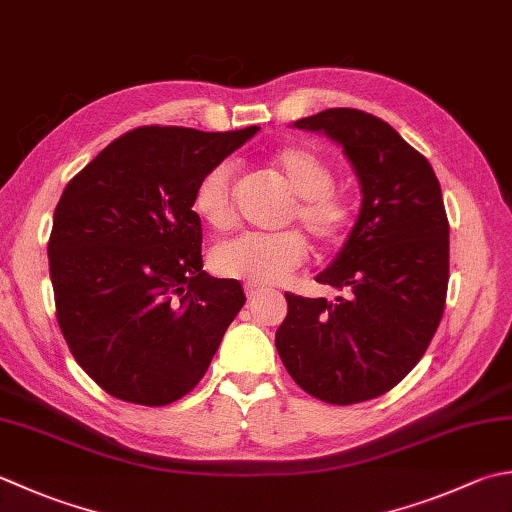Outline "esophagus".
Segmentation results:
<instances>
[{
    "mask_svg": "<svg viewBox=\"0 0 512 512\" xmlns=\"http://www.w3.org/2000/svg\"><path fill=\"white\" fill-rule=\"evenodd\" d=\"M266 290L264 288H259V286H253V284H246V295H248V299H255V297H259V295H264Z\"/></svg>",
    "mask_w": 512,
    "mask_h": 512,
    "instance_id": "obj_1",
    "label": "esophagus"
}]
</instances>
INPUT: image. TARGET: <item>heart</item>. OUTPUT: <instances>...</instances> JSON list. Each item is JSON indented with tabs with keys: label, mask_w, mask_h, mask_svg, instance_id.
<instances>
[{
	"label": "heart",
	"mask_w": 512,
	"mask_h": 512,
	"mask_svg": "<svg viewBox=\"0 0 512 512\" xmlns=\"http://www.w3.org/2000/svg\"><path fill=\"white\" fill-rule=\"evenodd\" d=\"M275 170L295 195L286 222H299L319 244L330 246L342 239L350 219L348 199L333 186V166L306 146H282L270 157ZM193 210L206 226L226 230L235 222V166L219 162L197 182ZM308 246L297 230L275 235L248 233L219 244L210 264L219 275L253 286L284 282L306 262Z\"/></svg>",
	"instance_id": "b5f03b06"
}]
</instances>
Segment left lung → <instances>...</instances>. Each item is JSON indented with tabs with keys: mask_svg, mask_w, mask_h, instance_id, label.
<instances>
[{
	"mask_svg": "<svg viewBox=\"0 0 512 512\" xmlns=\"http://www.w3.org/2000/svg\"><path fill=\"white\" fill-rule=\"evenodd\" d=\"M295 128L344 148L362 184V208L319 284L335 302L286 293L275 346L290 377L326 404L388 393L417 366L444 315L448 217L433 166L384 119L328 108Z\"/></svg>",
	"mask_w": 512,
	"mask_h": 512,
	"instance_id": "8db88e82",
	"label": "left lung"
}]
</instances>
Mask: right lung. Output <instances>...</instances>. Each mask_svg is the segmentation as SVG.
<instances>
[{
  "label": "right lung",
  "mask_w": 512,
  "mask_h": 512,
  "mask_svg": "<svg viewBox=\"0 0 512 512\" xmlns=\"http://www.w3.org/2000/svg\"><path fill=\"white\" fill-rule=\"evenodd\" d=\"M259 130L142 126L64 188L48 239L57 322L108 395L166 406L210 366L246 297L202 270L197 182Z\"/></svg>",
  "instance_id": "add662e5"
}]
</instances>
